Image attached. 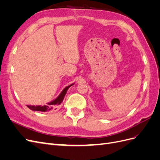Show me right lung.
Here are the masks:
<instances>
[{
	"label": "right lung",
	"instance_id": "obj_1",
	"mask_svg": "<svg viewBox=\"0 0 160 160\" xmlns=\"http://www.w3.org/2000/svg\"><path fill=\"white\" fill-rule=\"evenodd\" d=\"M73 85H74V83H72L70 85L66 87V88H65L63 89V90L61 91V93L59 94V95L58 96L56 99L50 101V102H49V103H47V105H44L43 106H41V105H36L35 106V105H27V106L30 109H31L32 111H42V112H45V111H51L53 108L57 109L56 108L57 106L59 105L62 102V101H63L65 96L67 92V90L69 89V88L71 86Z\"/></svg>",
	"mask_w": 160,
	"mask_h": 160
}]
</instances>
